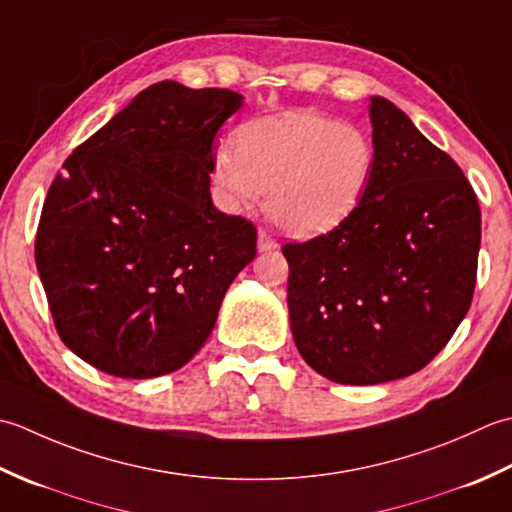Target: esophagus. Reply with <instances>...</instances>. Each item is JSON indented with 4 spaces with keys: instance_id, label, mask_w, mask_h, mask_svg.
<instances>
[{
    "instance_id": "34e87169",
    "label": "esophagus",
    "mask_w": 512,
    "mask_h": 512,
    "mask_svg": "<svg viewBox=\"0 0 512 512\" xmlns=\"http://www.w3.org/2000/svg\"><path fill=\"white\" fill-rule=\"evenodd\" d=\"M276 247H278L276 238L271 236L267 229H260V232H258V249H260V252H271V249H276Z\"/></svg>"
}]
</instances>
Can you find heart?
Returning <instances> with one entry per match:
<instances>
[{
	"mask_svg": "<svg viewBox=\"0 0 512 512\" xmlns=\"http://www.w3.org/2000/svg\"><path fill=\"white\" fill-rule=\"evenodd\" d=\"M234 143L214 152L218 194L229 207L269 194V216L291 236H318L347 221L375 172L369 134L316 110L249 121Z\"/></svg>",
	"mask_w": 512,
	"mask_h": 512,
	"instance_id": "heart-1",
	"label": "heart"
}]
</instances>
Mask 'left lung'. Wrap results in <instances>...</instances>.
Wrapping results in <instances>:
<instances>
[{
    "label": "left lung",
    "instance_id": "8db88e82",
    "mask_svg": "<svg viewBox=\"0 0 512 512\" xmlns=\"http://www.w3.org/2000/svg\"><path fill=\"white\" fill-rule=\"evenodd\" d=\"M375 172L336 229L283 245L294 342L340 384L424 369L471 307L482 214L451 156L391 101L371 97Z\"/></svg>",
    "mask_w": 512,
    "mask_h": 512
}]
</instances>
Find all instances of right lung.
<instances>
[{
  "label": "right lung",
  "mask_w": 512,
  "mask_h": 512,
  "mask_svg": "<svg viewBox=\"0 0 512 512\" xmlns=\"http://www.w3.org/2000/svg\"><path fill=\"white\" fill-rule=\"evenodd\" d=\"M238 92L161 81L75 148L41 210L35 260L59 338L117 378H156L210 338L256 227L218 212L212 143Z\"/></svg>",
  "instance_id": "add662e5"
}]
</instances>
